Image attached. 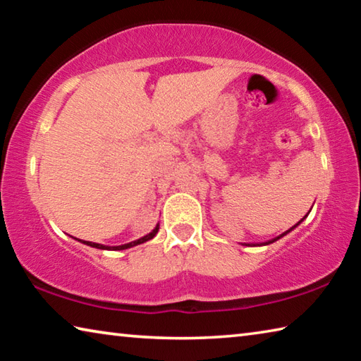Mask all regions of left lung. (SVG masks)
<instances>
[{
	"instance_id": "1",
	"label": "left lung",
	"mask_w": 361,
	"mask_h": 361,
	"mask_svg": "<svg viewBox=\"0 0 361 361\" xmlns=\"http://www.w3.org/2000/svg\"><path fill=\"white\" fill-rule=\"evenodd\" d=\"M304 218H305V216H304ZM304 218H302V219H304ZM302 219H301V221H302ZM301 221H299V223H301ZM299 223H296L295 226H293V228H291V229H288V231H286V232H283V234H282V235H279V237H276V239L269 240V242H266V243H261V245H269V243H272V242H276V240H279V239H280V237H283L285 234H288V232H290V231H293V229H295V228H296V226H298Z\"/></svg>"
}]
</instances>
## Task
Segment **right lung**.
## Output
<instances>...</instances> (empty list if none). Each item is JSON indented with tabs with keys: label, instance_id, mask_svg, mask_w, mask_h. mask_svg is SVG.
<instances>
[{
	"label": "right lung",
	"instance_id": "right-lung-1",
	"mask_svg": "<svg viewBox=\"0 0 361 361\" xmlns=\"http://www.w3.org/2000/svg\"><path fill=\"white\" fill-rule=\"evenodd\" d=\"M157 231H159V224L156 226L154 229H152V232H149L148 235H145V237H142V239H138V240H133V242H130V243H126V245H119V247H105V245H100V243H94V242H82V243H85V245H89V247H94V248H100V250H126V248H130V247H135V245H140V243H143V242H148V240H151L152 237H154L156 234H157Z\"/></svg>",
	"mask_w": 361,
	"mask_h": 361
}]
</instances>
